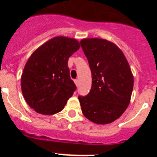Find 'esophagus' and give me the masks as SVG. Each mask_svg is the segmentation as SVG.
Wrapping results in <instances>:
<instances>
[{"mask_svg": "<svg viewBox=\"0 0 157 157\" xmlns=\"http://www.w3.org/2000/svg\"><path fill=\"white\" fill-rule=\"evenodd\" d=\"M74 82L75 83V85L78 86V82H78V79H75Z\"/></svg>", "mask_w": 157, "mask_h": 157, "instance_id": "esophagus-1", "label": "esophagus"}]
</instances>
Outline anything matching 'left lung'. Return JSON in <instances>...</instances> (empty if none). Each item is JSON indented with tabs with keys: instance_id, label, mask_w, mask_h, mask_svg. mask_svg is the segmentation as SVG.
Returning <instances> with one entry per match:
<instances>
[{
	"instance_id": "left-lung-1",
	"label": "left lung",
	"mask_w": 157,
	"mask_h": 157,
	"mask_svg": "<svg viewBox=\"0 0 157 157\" xmlns=\"http://www.w3.org/2000/svg\"><path fill=\"white\" fill-rule=\"evenodd\" d=\"M92 73L88 95L78 97L82 114L97 124L119 119L127 109L134 86V76L123 52L116 44L102 38L80 41Z\"/></svg>"
}]
</instances>
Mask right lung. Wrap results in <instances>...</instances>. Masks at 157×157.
I'll return each mask as SVG.
<instances>
[{
	"label": "right lung",
	"mask_w": 157,
	"mask_h": 157,
	"mask_svg": "<svg viewBox=\"0 0 157 157\" xmlns=\"http://www.w3.org/2000/svg\"><path fill=\"white\" fill-rule=\"evenodd\" d=\"M79 48V41L75 38L57 36L31 54L23 68L21 89L36 112L49 116L63 110L76 89L67 62Z\"/></svg>",
	"instance_id": "right-lung-1"
}]
</instances>
